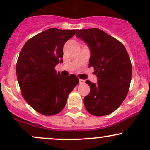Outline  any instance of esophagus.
Wrapping results in <instances>:
<instances>
[{
  "mask_svg": "<svg viewBox=\"0 0 150 150\" xmlns=\"http://www.w3.org/2000/svg\"><path fill=\"white\" fill-rule=\"evenodd\" d=\"M79 82H80V84H84L85 83V80L80 79V80H79Z\"/></svg>",
  "mask_w": 150,
  "mask_h": 150,
  "instance_id": "obj_1",
  "label": "esophagus"
}]
</instances>
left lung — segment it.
Wrapping results in <instances>:
<instances>
[{
  "label": "left lung",
  "mask_w": 150,
  "mask_h": 150,
  "mask_svg": "<svg viewBox=\"0 0 150 150\" xmlns=\"http://www.w3.org/2000/svg\"><path fill=\"white\" fill-rule=\"evenodd\" d=\"M90 49L89 67H94L97 83H86L90 92L84 99L85 108L96 116L110 114L126 97L132 77V65L125 46L97 28L80 30L76 34Z\"/></svg>",
  "instance_id": "8db88e82"
}]
</instances>
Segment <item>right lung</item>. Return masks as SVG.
<instances>
[{
    "mask_svg": "<svg viewBox=\"0 0 150 150\" xmlns=\"http://www.w3.org/2000/svg\"><path fill=\"white\" fill-rule=\"evenodd\" d=\"M77 31L49 29L29 39L20 51L16 73L22 95L39 113L53 116L61 112L79 83L73 74L63 77L55 70L63 63L65 43Z\"/></svg>",
    "mask_w": 150,
    "mask_h": 150,
    "instance_id": "obj_1",
    "label": "right lung"
}]
</instances>
